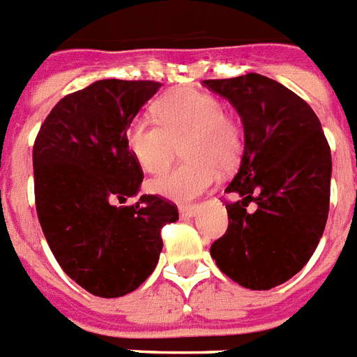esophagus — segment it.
<instances>
[{
  "instance_id": "1",
  "label": "esophagus",
  "mask_w": 357,
  "mask_h": 357,
  "mask_svg": "<svg viewBox=\"0 0 357 357\" xmlns=\"http://www.w3.org/2000/svg\"><path fill=\"white\" fill-rule=\"evenodd\" d=\"M178 213H181L182 219H191V217H195L199 213V206H181Z\"/></svg>"
}]
</instances>
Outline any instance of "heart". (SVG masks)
Listing matches in <instances>:
<instances>
[{
  "instance_id": "1",
  "label": "heart",
  "mask_w": 357,
  "mask_h": 357,
  "mask_svg": "<svg viewBox=\"0 0 357 357\" xmlns=\"http://www.w3.org/2000/svg\"><path fill=\"white\" fill-rule=\"evenodd\" d=\"M157 119L140 114L126 131L129 151L144 172L158 175L175 158L176 142L185 140L188 160L155 178L149 190L175 202H190L219 181V166L234 167L241 157L243 137L225 105L211 94L178 89L164 94L155 105Z\"/></svg>"
}]
</instances>
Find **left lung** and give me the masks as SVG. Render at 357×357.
<instances>
[{"instance_id":"1","label":"left lung","mask_w":357,"mask_h":357,"mask_svg":"<svg viewBox=\"0 0 357 357\" xmlns=\"http://www.w3.org/2000/svg\"><path fill=\"white\" fill-rule=\"evenodd\" d=\"M237 109L244 151L226 193L228 229L211 244L222 273L250 290L296 275L316 252L328 217L332 157L321 122L305 100L263 75L204 79ZM250 202L256 210L246 212Z\"/></svg>"}]
</instances>
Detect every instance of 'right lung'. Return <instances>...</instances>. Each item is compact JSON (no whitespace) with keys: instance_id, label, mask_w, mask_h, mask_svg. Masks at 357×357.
<instances>
[{"instance_id":"add662e5","label":"right lung","mask_w":357,"mask_h":357,"mask_svg":"<svg viewBox=\"0 0 357 357\" xmlns=\"http://www.w3.org/2000/svg\"><path fill=\"white\" fill-rule=\"evenodd\" d=\"M158 82L98 79L52 107L32 149L41 229L61 270L98 297L137 290L162 252L160 229L176 206L142 195V167L126 131Z\"/></svg>"}]
</instances>
